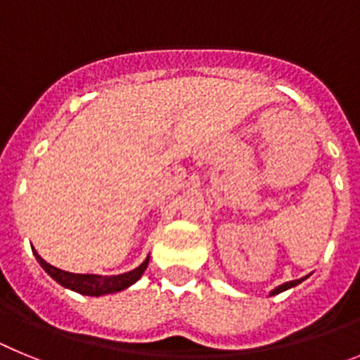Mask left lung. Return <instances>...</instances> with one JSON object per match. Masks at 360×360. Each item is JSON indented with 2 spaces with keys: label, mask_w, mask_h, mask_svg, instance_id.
<instances>
[{
  "label": "left lung",
  "mask_w": 360,
  "mask_h": 360,
  "mask_svg": "<svg viewBox=\"0 0 360 360\" xmlns=\"http://www.w3.org/2000/svg\"><path fill=\"white\" fill-rule=\"evenodd\" d=\"M304 278H301V279H295V281H288V283H283L281 287H278L276 288V290H272V294L270 295H276V294H279V292H283V290H287V288H292V287H295V285H299V283L303 281Z\"/></svg>",
  "instance_id": "8db88e82"
}]
</instances>
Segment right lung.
I'll list each match as a JSON object with an SVG mask.
<instances>
[{
	"label": "right lung",
	"mask_w": 360,
	"mask_h": 360,
	"mask_svg": "<svg viewBox=\"0 0 360 360\" xmlns=\"http://www.w3.org/2000/svg\"><path fill=\"white\" fill-rule=\"evenodd\" d=\"M36 254L37 262L39 265L43 266L53 279H56L59 285L63 287L70 288V290H75L79 294L84 295H104V294H111V292H120L124 290L126 287L133 285L136 279L141 278L144 274V270L148 269L149 257L142 263L141 266H136L135 270L131 272H126V274H119V276H91V274H72V272H65L61 269H56L50 263H46L39 254L34 250Z\"/></svg>",
	"instance_id": "1"
}]
</instances>
